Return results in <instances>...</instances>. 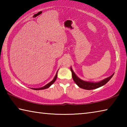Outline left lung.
Listing matches in <instances>:
<instances>
[{
  "label": "left lung",
  "instance_id": "obj_1",
  "mask_svg": "<svg viewBox=\"0 0 127 127\" xmlns=\"http://www.w3.org/2000/svg\"><path fill=\"white\" fill-rule=\"evenodd\" d=\"M70 70H71L72 72V77L74 82L78 85V87L81 88V89H83L87 90L96 89L105 85L107 82L112 78V77L114 75V74H113L111 76L107 77V78L103 79V80L100 82H87L82 80V79L78 78V77L76 76V74L74 73V72H73V70H72L71 67H70Z\"/></svg>",
  "mask_w": 127,
  "mask_h": 127
}]
</instances>
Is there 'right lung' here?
Returning <instances> with one entry per match:
<instances>
[{
  "label": "right lung",
  "instance_id": "add662e5",
  "mask_svg": "<svg viewBox=\"0 0 127 127\" xmlns=\"http://www.w3.org/2000/svg\"><path fill=\"white\" fill-rule=\"evenodd\" d=\"M57 73H58V72H57V73H56L55 76L54 77V79H53V80L51 81L50 82H49V83H48V84L46 85L45 86H44V87H41V88H38V89H33V88H32V89H33V90H44V89H48V88H49V87H50L51 85L53 84V83H54V82L56 81V79H57V76H58V75H57Z\"/></svg>",
  "mask_w": 127,
  "mask_h": 127
}]
</instances>
